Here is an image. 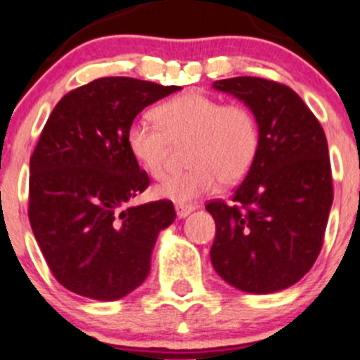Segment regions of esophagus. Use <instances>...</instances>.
Here are the masks:
<instances>
[{"label": "esophagus", "instance_id": "esophagus-1", "mask_svg": "<svg viewBox=\"0 0 360 360\" xmlns=\"http://www.w3.org/2000/svg\"><path fill=\"white\" fill-rule=\"evenodd\" d=\"M174 208H176V215L180 219L187 217V215L193 214V212L196 210V207H194V205H182V203H178Z\"/></svg>", "mask_w": 360, "mask_h": 360}]
</instances>
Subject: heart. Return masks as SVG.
I'll use <instances>...</instances> for the list:
<instances>
[{
    "mask_svg": "<svg viewBox=\"0 0 360 360\" xmlns=\"http://www.w3.org/2000/svg\"><path fill=\"white\" fill-rule=\"evenodd\" d=\"M155 121L138 118L127 127L125 143L132 159L150 176L167 169L173 145H184L189 169L159 184L157 196L189 203L210 194L219 184L235 186L255 166L259 152V123L242 102H222L214 95L186 91L153 109Z\"/></svg>",
    "mask_w": 360,
    "mask_h": 360,
    "instance_id": "obj_1",
    "label": "heart"
}]
</instances>
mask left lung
Returning a JSON list of instances; mask_svg holds the SVG:
<instances>
[{"label":"left lung","instance_id":"left-lung-1","mask_svg":"<svg viewBox=\"0 0 360 360\" xmlns=\"http://www.w3.org/2000/svg\"><path fill=\"white\" fill-rule=\"evenodd\" d=\"M214 88L255 111L262 143L231 201L205 207L215 221L212 265L242 292H279L309 272L323 245L334 198L327 138L286 84L242 75Z\"/></svg>","mask_w":360,"mask_h":360}]
</instances>
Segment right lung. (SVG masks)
I'll return each mask as SVG.
<instances>
[{
  "instance_id": "obj_1",
  "label": "right lung",
  "mask_w": 360,
  "mask_h": 360,
  "mask_svg": "<svg viewBox=\"0 0 360 360\" xmlns=\"http://www.w3.org/2000/svg\"><path fill=\"white\" fill-rule=\"evenodd\" d=\"M180 90L134 77H101L56 104L30 159L28 217L61 286L116 300L150 272L160 229L174 221L169 200L129 207L150 186L132 159L127 127Z\"/></svg>"
}]
</instances>
